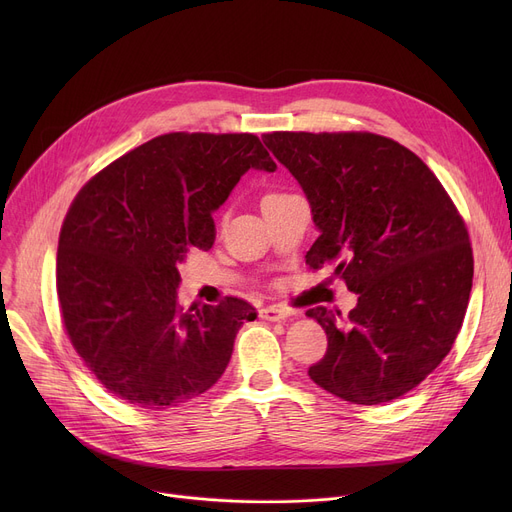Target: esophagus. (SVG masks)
I'll return each instance as SVG.
<instances>
[{
    "mask_svg": "<svg viewBox=\"0 0 512 512\" xmlns=\"http://www.w3.org/2000/svg\"><path fill=\"white\" fill-rule=\"evenodd\" d=\"M259 315H261V319H265V321H282V319L290 317L292 313H290L288 309H284V307L270 305V307H263V309L259 311Z\"/></svg>",
    "mask_w": 512,
    "mask_h": 512,
    "instance_id": "obj_1",
    "label": "esophagus"
}]
</instances>
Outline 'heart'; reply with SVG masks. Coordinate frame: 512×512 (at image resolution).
Wrapping results in <instances>:
<instances>
[{"label": "heart", "mask_w": 512, "mask_h": 512, "mask_svg": "<svg viewBox=\"0 0 512 512\" xmlns=\"http://www.w3.org/2000/svg\"><path fill=\"white\" fill-rule=\"evenodd\" d=\"M267 197H272V195H267Z\"/></svg>", "instance_id": "obj_1"}]
</instances>
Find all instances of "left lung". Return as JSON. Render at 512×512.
<instances>
[{"label":"left lung","mask_w":512,"mask_h":512,"mask_svg":"<svg viewBox=\"0 0 512 512\" xmlns=\"http://www.w3.org/2000/svg\"><path fill=\"white\" fill-rule=\"evenodd\" d=\"M265 147L297 178L319 232L305 259L359 294L307 311L328 334L309 378L355 405L413 390L450 353L473 286L469 234L423 161L371 132H272Z\"/></svg>","instance_id":"obj_1"}]
</instances>
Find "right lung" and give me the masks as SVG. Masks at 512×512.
Listing matches in <instances>:
<instances>
[{
	"label": "right lung",
	"mask_w": 512,
	"mask_h": 512,
	"mask_svg": "<svg viewBox=\"0 0 512 512\" xmlns=\"http://www.w3.org/2000/svg\"><path fill=\"white\" fill-rule=\"evenodd\" d=\"M276 168L255 134L170 132L76 195L58 242V299L76 353L114 396L168 409L222 378L257 311L240 299L180 307L178 263L211 249V215L242 174Z\"/></svg>",
	"instance_id": "right-lung-1"
}]
</instances>
